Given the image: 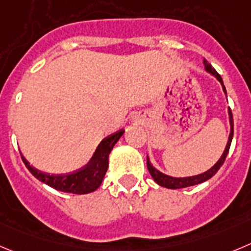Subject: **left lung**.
Wrapping results in <instances>:
<instances>
[{"label":"left lung","mask_w":251,"mask_h":251,"mask_svg":"<svg viewBox=\"0 0 251 251\" xmlns=\"http://www.w3.org/2000/svg\"><path fill=\"white\" fill-rule=\"evenodd\" d=\"M203 64H204V70L207 71L208 74H211L213 77H216L217 80L221 82L222 88H223V92L226 94V87L223 85V80H222L221 76L218 75L216 70L213 69V66L203 59ZM228 116H229V124H230V133H229V137H228V142H226V149H224L223 154L222 156L219 157L218 161L212 166L211 169H208L207 171L204 173L199 174V175H195V176H187V177H174V176H169L166 174L161 173V171L157 170L156 168L152 166V164L150 163L149 156H147V166H148V170H149L150 175L151 177L154 178L155 182L157 183L159 186H163V187L166 188H171V190H177V188H185V187H190V186H195V185H199V183L204 182V181L209 180L211 177H213L214 175L217 174V171L221 169V166L223 165L224 160H226V155H228L229 151V148H230L231 144V139H233V133H234V124H233V114H231L230 108H228Z\"/></svg>","instance_id":"1"}]
</instances>
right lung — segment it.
Returning <instances> with one entry per match:
<instances>
[{"instance_id":"add662e5","label":"right lung","mask_w":251,"mask_h":251,"mask_svg":"<svg viewBox=\"0 0 251 251\" xmlns=\"http://www.w3.org/2000/svg\"><path fill=\"white\" fill-rule=\"evenodd\" d=\"M123 134L124 129H121L104 138L100 143L99 147L96 148L90 161L81 169H77V170L69 174H61V175L51 174L50 175V174L43 173V171L33 168L28 163V160L22 154L21 155H22L23 163L27 166L28 170L30 171V174L35 178L42 181L43 183L58 191H61V192L86 195V193L94 192L101 186L107 169H108L109 154H111L116 143L121 139Z\"/></svg>"}]
</instances>
